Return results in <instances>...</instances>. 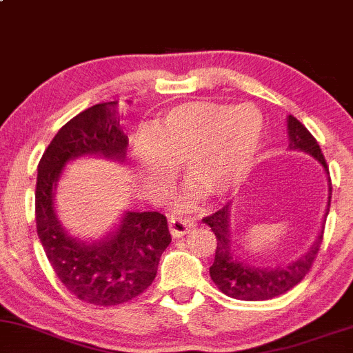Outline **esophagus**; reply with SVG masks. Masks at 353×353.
Returning a JSON list of instances; mask_svg holds the SVG:
<instances>
[{
    "label": "esophagus",
    "mask_w": 353,
    "mask_h": 353,
    "mask_svg": "<svg viewBox=\"0 0 353 353\" xmlns=\"http://www.w3.org/2000/svg\"><path fill=\"white\" fill-rule=\"evenodd\" d=\"M168 227L173 237H180L190 232L193 227H195V222L190 217H178V215H175V217L168 221Z\"/></svg>",
    "instance_id": "obj_1"
}]
</instances>
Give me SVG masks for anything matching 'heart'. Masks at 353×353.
Instances as JSON below:
<instances>
[{
    "mask_svg": "<svg viewBox=\"0 0 353 353\" xmlns=\"http://www.w3.org/2000/svg\"><path fill=\"white\" fill-rule=\"evenodd\" d=\"M263 130V112L252 104L200 101L175 105L154 119L151 136L136 139L139 175L148 187L158 188L173 176L175 161H181L200 187L222 195L251 172Z\"/></svg>",
    "mask_w": 353,
    "mask_h": 353,
    "instance_id": "1",
    "label": "heart"
}]
</instances>
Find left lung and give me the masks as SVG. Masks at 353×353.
<instances>
[{
  "label": "left lung",
  "mask_w": 353,
  "mask_h": 353,
  "mask_svg": "<svg viewBox=\"0 0 353 353\" xmlns=\"http://www.w3.org/2000/svg\"><path fill=\"white\" fill-rule=\"evenodd\" d=\"M288 134H290V148L291 150H301L310 153L314 160H318L328 175V165L321 153L320 145L313 138L312 132L306 130L294 116H288ZM330 180V176H328ZM332 199V181H330V196ZM330 210V200L328 208ZM215 234L217 239V248H215V259L210 266V278L217 284L219 290L223 294L236 299H244V301H263V299H271L279 294H284L291 288L305 278L312 269L316 254L320 251V245L323 242V230L318 234L308 252L301 256L294 263L288 266L278 268H254L249 264L241 263L234 256V249L230 245V232L229 221L230 210L229 205L219 208L214 214L207 215L202 219Z\"/></svg>",
  "instance_id": "8db88e82"
}]
</instances>
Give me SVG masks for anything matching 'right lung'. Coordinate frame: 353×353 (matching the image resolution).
Wrapping results in <instances>:
<instances>
[{
    "label": "right lung",
    "instance_id": "add662e5",
    "mask_svg": "<svg viewBox=\"0 0 353 353\" xmlns=\"http://www.w3.org/2000/svg\"><path fill=\"white\" fill-rule=\"evenodd\" d=\"M116 101L102 102L60 128L39 163L35 190L37 234L60 283L81 301L114 306L151 286L163 251L172 242L160 212H128L105 241L69 237L57 221L54 193L67 161L84 154L123 160L128 136L121 131Z\"/></svg>",
    "mask_w": 353,
    "mask_h": 353
}]
</instances>
